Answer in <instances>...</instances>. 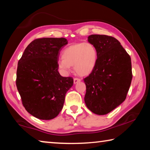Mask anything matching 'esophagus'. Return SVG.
Here are the masks:
<instances>
[{"label": "esophagus", "mask_w": 150, "mask_h": 150, "mask_svg": "<svg viewBox=\"0 0 150 150\" xmlns=\"http://www.w3.org/2000/svg\"><path fill=\"white\" fill-rule=\"evenodd\" d=\"M81 79H78V78H74V79H73V82H74V84H76V83H77L78 82H80Z\"/></svg>", "instance_id": "34e87169"}]
</instances>
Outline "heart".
Returning <instances> with one entry per match:
<instances>
[{
    "label": "heart",
    "mask_w": 150,
    "mask_h": 150,
    "mask_svg": "<svg viewBox=\"0 0 150 150\" xmlns=\"http://www.w3.org/2000/svg\"><path fill=\"white\" fill-rule=\"evenodd\" d=\"M62 58L57 62L58 67L67 74L71 66L78 75H89L95 69L98 60V52L91 43H76L66 47L62 53Z\"/></svg>",
    "instance_id": "heart-1"
}]
</instances>
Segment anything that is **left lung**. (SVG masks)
I'll use <instances>...</instances> for the list:
<instances>
[{"instance_id": "1", "label": "left lung", "mask_w": 150, "mask_h": 150, "mask_svg": "<svg viewBox=\"0 0 150 150\" xmlns=\"http://www.w3.org/2000/svg\"><path fill=\"white\" fill-rule=\"evenodd\" d=\"M88 42L96 47L98 60L95 69L84 79L85 103L92 112L106 115L125 100L131 84V58L115 38L93 34Z\"/></svg>"}]
</instances>
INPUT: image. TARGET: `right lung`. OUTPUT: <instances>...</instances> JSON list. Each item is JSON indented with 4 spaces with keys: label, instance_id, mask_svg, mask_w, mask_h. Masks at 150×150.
I'll return each instance as SVG.
<instances>
[{
    "label": "right lung",
    "instance_id": "right-lung-1",
    "mask_svg": "<svg viewBox=\"0 0 150 150\" xmlns=\"http://www.w3.org/2000/svg\"><path fill=\"white\" fill-rule=\"evenodd\" d=\"M67 39L44 38L34 40L18 63L16 87L27 112L41 120H52L62 110L72 77L58 71L59 52Z\"/></svg>",
    "mask_w": 150,
    "mask_h": 150
}]
</instances>
